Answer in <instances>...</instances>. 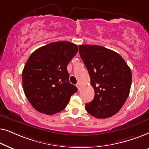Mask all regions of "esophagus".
<instances>
[{"mask_svg": "<svg viewBox=\"0 0 149 149\" xmlns=\"http://www.w3.org/2000/svg\"><path fill=\"white\" fill-rule=\"evenodd\" d=\"M76 86H77V88H78L79 90L81 88V84L80 83H77V85H76Z\"/></svg>", "mask_w": 149, "mask_h": 149, "instance_id": "1", "label": "esophagus"}]
</instances>
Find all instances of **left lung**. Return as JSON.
<instances>
[{"instance_id":"obj_1","label":"left lung","mask_w":149,"mask_h":149,"mask_svg":"<svg viewBox=\"0 0 149 149\" xmlns=\"http://www.w3.org/2000/svg\"><path fill=\"white\" fill-rule=\"evenodd\" d=\"M79 49L95 91L94 98L85 104L86 111L96 118L112 117L129 95L131 69L119 54L104 47L81 45Z\"/></svg>"}]
</instances>
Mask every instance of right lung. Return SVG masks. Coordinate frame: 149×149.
I'll return each instance as SVG.
<instances>
[{
	"label": "right lung",
	"instance_id": "right-lung-1",
	"mask_svg": "<svg viewBox=\"0 0 149 149\" xmlns=\"http://www.w3.org/2000/svg\"><path fill=\"white\" fill-rule=\"evenodd\" d=\"M78 52L77 45L53 42L30 55L22 72L24 91L40 113L54 115L66 108L77 88L69 81L67 66Z\"/></svg>",
	"mask_w": 149,
	"mask_h": 149
}]
</instances>
